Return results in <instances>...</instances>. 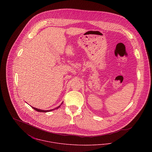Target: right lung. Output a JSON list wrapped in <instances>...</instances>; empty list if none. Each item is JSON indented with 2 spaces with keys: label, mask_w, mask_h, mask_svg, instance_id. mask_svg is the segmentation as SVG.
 <instances>
[{
  "label": "right lung",
  "mask_w": 152,
  "mask_h": 152,
  "mask_svg": "<svg viewBox=\"0 0 152 152\" xmlns=\"http://www.w3.org/2000/svg\"><path fill=\"white\" fill-rule=\"evenodd\" d=\"M63 104V103H62ZM61 105H60V106H58V107H57L56 108L53 109H56L59 108L60 107V106ZM33 108L34 109V110H36V111H37V112H49V111H52L53 109H50V110H42V109H39L36 108H34V107H31Z\"/></svg>",
  "instance_id": "obj_1"
}]
</instances>
